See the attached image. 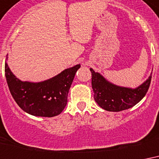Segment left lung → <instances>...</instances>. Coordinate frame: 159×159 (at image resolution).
<instances>
[{
	"label": "left lung",
	"mask_w": 159,
	"mask_h": 159,
	"mask_svg": "<svg viewBox=\"0 0 159 159\" xmlns=\"http://www.w3.org/2000/svg\"><path fill=\"white\" fill-rule=\"evenodd\" d=\"M92 75L93 98L102 109L107 111L119 112L130 109L145 96L149 88L152 75L136 89L124 88L109 83L93 69H89Z\"/></svg>",
	"instance_id": "8db88e82"
}]
</instances>
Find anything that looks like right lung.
<instances>
[{"mask_svg":"<svg viewBox=\"0 0 159 159\" xmlns=\"http://www.w3.org/2000/svg\"><path fill=\"white\" fill-rule=\"evenodd\" d=\"M79 68L80 65L66 69L40 83L20 81L12 74L7 63L5 73L10 92L22 110L34 116L54 117L66 106L69 90Z\"/></svg>","mask_w":159,"mask_h":159,"instance_id":"obj_1","label":"right lung"}]
</instances>
